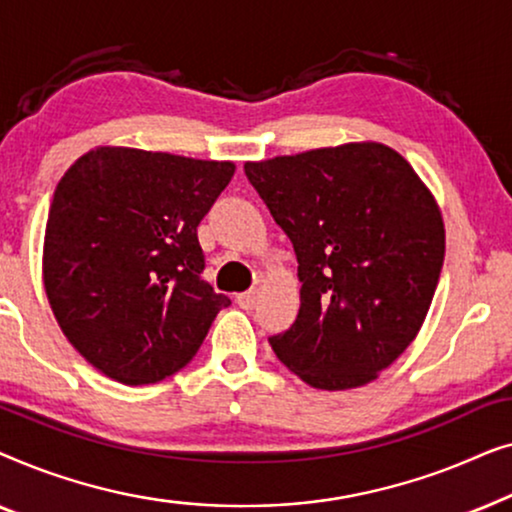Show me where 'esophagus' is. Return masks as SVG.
<instances>
[{"label":"esophagus","mask_w":512,"mask_h":512,"mask_svg":"<svg viewBox=\"0 0 512 512\" xmlns=\"http://www.w3.org/2000/svg\"><path fill=\"white\" fill-rule=\"evenodd\" d=\"M256 298H258V291L249 289V291H244V293H240V296H237V305H240L242 310H251V307L256 305Z\"/></svg>","instance_id":"esophagus-1"}]
</instances>
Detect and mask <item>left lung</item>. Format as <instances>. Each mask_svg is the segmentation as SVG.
I'll return each mask as SVG.
<instances>
[{
	"label": "left lung",
	"instance_id": "left-lung-1",
	"mask_svg": "<svg viewBox=\"0 0 512 512\" xmlns=\"http://www.w3.org/2000/svg\"><path fill=\"white\" fill-rule=\"evenodd\" d=\"M298 258L300 312L268 338L314 389H354L401 356L445 258L433 195L384 144H345L244 165Z\"/></svg>",
	"mask_w": 512,
	"mask_h": 512
}]
</instances>
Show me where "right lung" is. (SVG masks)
Wrapping results in <instances>:
<instances>
[{
	"instance_id": "right-lung-1",
	"label": "right lung",
	"mask_w": 512,
	"mask_h": 512,
	"mask_svg": "<svg viewBox=\"0 0 512 512\" xmlns=\"http://www.w3.org/2000/svg\"><path fill=\"white\" fill-rule=\"evenodd\" d=\"M233 163L90 151L55 188L44 286L62 333L111 380H165L198 354L230 298L202 279L198 226Z\"/></svg>"
}]
</instances>
